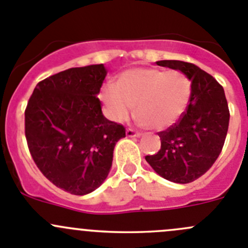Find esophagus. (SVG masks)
Listing matches in <instances>:
<instances>
[{
  "instance_id": "obj_1",
  "label": "esophagus",
  "mask_w": 248,
  "mask_h": 248,
  "mask_svg": "<svg viewBox=\"0 0 248 248\" xmlns=\"http://www.w3.org/2000/svg\"><path fill=\"white\" fill-rule=\"evenodd\" d=\"M126 135H127V137H129V138H135V137H140V132L135 131L133 128H127Z\"/></svg>"
}]
</instances>
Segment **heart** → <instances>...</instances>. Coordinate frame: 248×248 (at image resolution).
I'll use <instances>...</instances> for the list:
<instances>
[{"instance_id": "heart-1", "label": "heart", "mask_w": 248, "mask_h": 248, "mask_svg": "<svg viewBox=\"0 0 248 248\" xmlns=\"http://www.w3.org/2000/svg\"><path fill=\"white\" fill-rule=\"evenodd\" d=\"M191 94V83L181 72L140 67L122 72L116 85H104L100 100L113 121L128 119L136 105L142 126L165 129L181 119Z\"/></svg>"}]
</instances>
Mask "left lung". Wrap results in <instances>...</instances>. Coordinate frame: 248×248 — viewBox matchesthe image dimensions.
Here are the masks:
<instances>
[{"label": "left lung", "instance_id": "obj_1", "mask_svg": "<svg viewBox=\"0 0 248 248\" xmlns=\"http://www.w3.org/2000/svg\"><path fill=\"white\" fill-rule=\"evenodd\" d=\"M158 66L179 69L191 80V100L181 119L159 132L161 147L145 160L161 177L188 184L207 172L221 153L229 128L228 101L223 87L196 64L164 60Z\"/></svg>", "mask_w": 248, "mask_h": 248}]
</instances>
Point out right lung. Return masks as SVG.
Returning <instances> with one entry per match:
<instances>
[{
  "label": "right lung",
  "instance_id": "add662e5",
  "mask_svg": "<svg viewBox=\"0 0 248 248\" xmlns=\"http://www.w3.org/2000/svg\"><path fill=\"white\" fill-rule=\"evenodd\" d=\"M104 64L76 67L39 82L25 108V138L34 163L55 186L83 196L98 188L112 165L122 124L103 115L96 95Z\"/></svg>",
  "mask_w": 248,
  "mask_h": 248
}]
</instances>
